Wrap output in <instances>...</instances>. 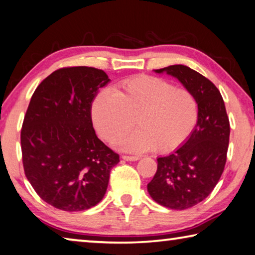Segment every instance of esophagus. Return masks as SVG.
Wrapping results in <instances>:
<instances>
[{
    "mask_svg": "<svg viewBox=\"0 0 255 255\" xmlns=\"http://www.w3.org/2000/svg\"><path fill=\"white\" fill-rule=\"evenodd\" d=\"M123 159H125V161H137V159H139V156H131V155H123Z\"/></svg>",
    "mask_w": 255,
    "mask_h": 255,
    "instance_id": "esophagus-1",
    "label": "esophagus"
}]
</instances>
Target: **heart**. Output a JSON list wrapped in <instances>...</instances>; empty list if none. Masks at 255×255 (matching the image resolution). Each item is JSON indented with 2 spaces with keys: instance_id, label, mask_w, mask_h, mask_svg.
Segmentation results:
<instances>
[{
  "instance_id": "obj_1",
  "label": "heart",
  "mask_w": 255,
  "mask_h": 255,
  "mask_svg": "<svg viewBox=\"0 0 255 255\" xmlns=\"http://www.w3.org/2000/svg\"><path fill=\"white\" fill-rule=\"evenodd\" d=\"M91 117L99 135L110 144L126 136L136 119L138 130L123 141V147L166 154L180 148L195 131L199 103L188 89L140 75L122 82L116 92L100 90L92 101Z\"/></svg>"
}]
</instances>
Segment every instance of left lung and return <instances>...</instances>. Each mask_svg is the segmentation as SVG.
<instances>
[{
	"label": "left lung",
	"instance_id": "8db88e82",
	"mask_svg": "<svg viewBox=\"0 0 255 255\" xmlns=\"http://www.w3.org/2000/svg\"><path fill=\"white\" fill-rule=\"evenodd\" d=\"M155 72L176 77L199 103L195 131L175 152L157 158V171L147 184L149 196L157 204L183 210L206 199L221 179L230 143V120L219 90L200 73L184 65Z\"/></svg>",
	"mask_w": 255,
	"mask_h": 255
}]
</instances>
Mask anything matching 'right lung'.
<instances>
[{
  "label": "right lung",
  "instance_id": "1",
  "mask_svg": "<svg viewBox=\"0 0 255 255\" xmlns=\"http://www.w3.org/2000/svg\"><path fill=\"white\" fill-rule=\"evenodd\" d=\"M109 81L98 68L63 67L32 94L21 128L24 174L55 208L86 210L107 191L119 155L97 137L91 105Z\"/></svg>",
  "mask_w": 255,
  "mask_h": 255
}]
</instances>
